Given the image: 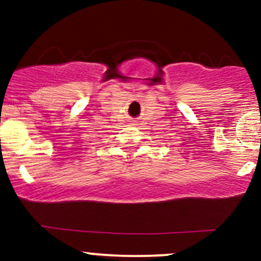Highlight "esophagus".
Segmentation results:
<instances>
[{"label": "esophagus", "instance_id": "obj_1", "mask_svg": "<svg viewBox=\"0 0 261 261\" xmlns=\"http://www.w3.org/2000/svg\"><path fill=\"white\" fill-rule=\"evenodd\" d=\"M133 122H135V121H133ZM133 125H135V123H133Z\"/></svg>", "mask_w": 261, "mask_h": 261}]
</instances>
